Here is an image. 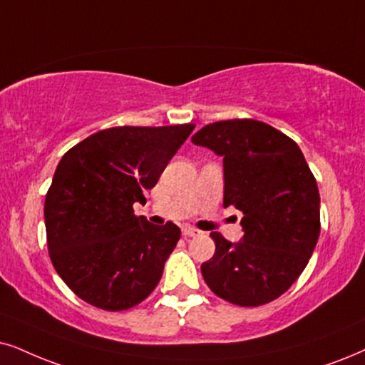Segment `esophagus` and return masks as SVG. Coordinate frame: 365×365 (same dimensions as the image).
Segmentation results:
<instances>
[{"label":"esophagus","instance_id":"34e87169","mask_svg":"<svg viewBox=\"0 0 365 365\" xmlns=\"http://www.w3.org/2000/svg\"><path fill=\"white\" fill-rule=\"evenodd\" d=\"M182 234L185 237H195V236H198V234H200V230H197V229H193V227H183L182 229Z\"/></svg>","mask_w":365,"mask_h":365}]
</instances>
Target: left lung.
I'll list each match as a JSON object with an SVG mask.
<instances>
[{
	"label": "left lung",
	"instance_id": "left-lung-1",
	"mask_svg": "<svg viewBox=\"0 0 365 365\" xmlns=\"http://www.w3.org/2000/svg\"><path fill=\"white\" fill-rule=\"evenodd\" d=\"M192 143L224 158V207L242 212L244 236L212 232L215 252L200 266L217 297L259 307L281 297L303 273L320 236V193L292 138L256 119L198 129Z\"/></svg>",
	"mask_w": 365,
	"mask_h": 365
}]
</instances>
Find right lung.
I'll use <instances>...</instances> for the list:
<instances>
[{
    "label": "right lung",
    "mask_w": 365,
    "mask_h": 365,
    "mask_svg": "<svg viewBox=\"0 0 365 365\" xmlns=\"http://www.w3.org/2000/svg\"><path fill=\"white\" fill-rule=\"evenodd\" d=\"M195 124L118 126L77 143L58 161L45 197L52 264L81 299L121 312L148 298L180 239L173 222L136 217Z\"/></svg>",
    "instance_id": "obj_1"
}]
</instances>
